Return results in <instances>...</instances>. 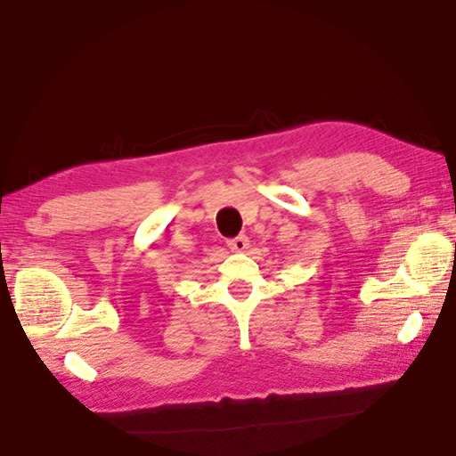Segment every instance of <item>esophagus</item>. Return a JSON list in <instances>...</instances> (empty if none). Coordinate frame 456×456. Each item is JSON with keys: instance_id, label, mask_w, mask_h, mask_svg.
I'll return each instance as SVG.
<instances>
[{"instance_id": "esophagus-1", "label": "esophagus", "mask_w": 456, "mask_h": 456, "mask_svg": "<svg viewBox=\"0 0 456 456\" xmlns=\"http://www.w3.org/2000/svg\"><path fill=\"white\" fill-rule=\"evenodd\" d=\"M227 245H229L231 251L241 253V251L247 249V247H249V237H247V235H237L233 239H229Z\"/></svg>"}]
</instances>
